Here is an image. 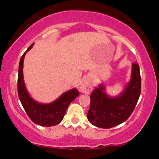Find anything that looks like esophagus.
<instances>
[{
	"instance_id": "1",
	"label": "esophagus",
	"mask_w": 159,
	"mask_h": 159,
	"mask_svg": "<svg viewBox=\"0 0 159 159\" xmlns=\"http://www.w3.org/2000/svg\"><path fill=\"white\" fill-rule=\"evenodd\" d=\"M93 89V83L89 78H84L82 81L81 86H80V90L82 93L86 94H89Z\"/></svg>"
}]
</instances>
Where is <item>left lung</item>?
Listing matches in <instances>:
<instances>
[{
  "mask_svg": "<svg viewBox=\"0 0 159 159\" xmlns=\"http://www.w3.org/2000/svg\"><path fill=\"white\" fill-rule=\"evenodd\" d=\"M141 90L139 65L132 64V78L120 96L110 98L102 85L90 94V106L87 119L91 124L102 129H110L123 123L131 116L139 99Z\"/></svg>",
  "mask_w": 159,
  "mask_h": 159,
  "instance_id": "8db88e82",
  "label": "left lung"
}]
</instances>
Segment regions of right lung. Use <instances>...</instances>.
Listing matches in <instances>:
<instances>
[{
  "label": "right lung",
  "mask_w": 159,
  "mask_h": 159,
  "mask_svg": "<svg viewBox=\"0 0 159 159\" xmlns=\"http://www.w3.org/2000/svg\"><path fill=\"white\" fill-rule=\"evenodd\" d=\"M34 44L30 45L27 52L32 48ZM25 53L20 60L18 74V95L20 102L27 116L34 123L42 126L57 125L63 120L69 105L79 95V92L77 89H72L64 93L58 99L50 104H40L34 101L29 96L23 81V63Z\"/></svg>",
  "instance_id": "right-lung-1"
}]
</instances>
